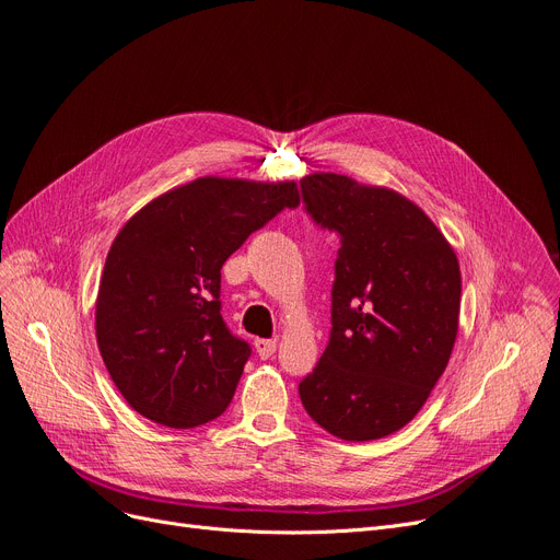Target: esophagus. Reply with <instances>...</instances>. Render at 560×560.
<instances>
[{
	"label": "esophagus",
	"mask_w": 560,
	"mask_h": 560,
	"mask_svg": "<svg viewBox=\"0 0 560 560\" xmlns=\"http://www.w3.org/2000/svg\"><path fill=\"white\" fill-rule=\"evenodd\" d=\"M254 348L260 359H270L277 352V340L275 338H256Z\"/></svg>",
	"instance_id": "34e87169"
}]
</instances>
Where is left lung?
I'll list each match as a JSON object with an SVG mask.
<instances>
[{
    "label": "left lung",
    "mask_w": 560,
    "mask_h": 560,
    "mask_svg": "<svg viewBox=\"0 0 560 560\" xmlns=\"http://www.w3.org/2000/svg\"><path fill=\"white\" fill-rule=\"evenodd\" d=\"M300 185L313 222L340 235L331 336L300 398L338 440H382L419 415L448 366L459 262L430 217L394 189L325 172Z\"/></svg>",
    "instance_id": "left-lung-1"
}]
</instances>
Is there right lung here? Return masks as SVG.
I'll return each instance as SVG.
<instances>
[{
    "mask_svg": "<svg viewBox=\"0 0 560 560\" xmlns=\"http://www.w3.org/2000/svg\"><path fill=\"white\" fill-rule=\"evenodd\" d=\"M298 203L293 180L203 176L160 194L118 231L95 300V338L141 417L194 428L224 415L252 348L220 313L222 265Z\"/></svg>",
    "mask_w": 560,
    "mask_h": 560,
    "instance_id": "obj_1",
    "label": "right lung"
}]
</instances>
